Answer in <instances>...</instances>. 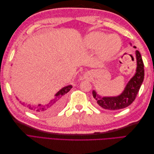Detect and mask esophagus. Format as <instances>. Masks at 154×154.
<instances>
[{
    "label": "esophagus",
    "mask_w": 154,
    "mask_h": 154,
    "mask_svg": "<svg viewBox=\"0 0 154 154\" xmlns=\"http://www.w3.org/2000/svg\"><path fill=\"white\" fill-rule=\"evenodd\" d=\"M85 78H86L87 79H89V78H90V74H89V73H87V74H85Z\"/></svg>",
    "instance_id": "obj_1"
}]
</instances>
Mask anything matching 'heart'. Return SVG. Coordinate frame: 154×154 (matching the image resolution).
<instances>
[{
    "mask_svg": "<svg viewBox=\"0 0 154 154\" xmlns=\"http://www.w3.org/2000/svg\"><path fill=\"white\" fill-rule=\"evenodd\" d=\"M84 42L89 49L99 48L102 57L106 58L112 57L117 54L122 45V42L118 36L107 35L103 32L96 31L88 33L85 36Z\"/></svg>",
    "mask_w": 154,
    "mask_h": 154,
    "instance_id": "obj_1",
    "label": "heart"
}]
</instances>
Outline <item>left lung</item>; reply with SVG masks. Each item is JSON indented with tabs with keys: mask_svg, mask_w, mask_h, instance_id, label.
<instances>
[{
	"mask_svg": "<svg viewBox=\"0 0 154 154\" xmlns=\"http://www.w3.org/2000/svg\"><path fill=\"white\" fill-rule=\"evenodd\" d=\"M132 45V44H130ZM134 48H136L134 46ZM137 67L134 75L127 83L122 94L117 96H101L92 91V96L96 103L103 109L110 111L117 110L127 107L134 101L139 91L144 76V64L141 55L139 51H136Z\"/></svg>",
	"mask_w": 154,
	"mask_h": 154,
	"instance_id": "left-lung-1",
	"label": "left lung"
}]
</instances>
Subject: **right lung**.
<instances>
[{"label":"right lung","mask_w":154,"mask_h":154,"mask_svg":"<svg viewBox=\"0 0 154 154\" xmlns=\"http://www.w3.org/2000/svg\"><path fill=\"white\" fill-rule=\"evenodd\" d=\"M72 88V86L71 85L63 87L54 95V98L53 100H51L47 104H38L36 105H31L30 104H29L26 105V106L27 107V109L32 112V113L37 114L43 116L52 114L60 108V106L62 105L63 96H65V94H67ZM22 104L24 106L25 105L24 103H23Z\"/></svg>","instance_id":"right-lung-1"}]
</instances>
